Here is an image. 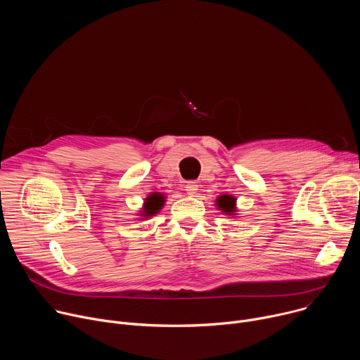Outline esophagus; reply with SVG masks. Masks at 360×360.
I'll use <instances>...</instances> for the list:
<instances>
[{"mask_svg": "<svg viewBox=\"0 0 360 360\" xmlns=\"http://www.w3.org/2000/svg\"><path fill=\"white\" fill-rule=\"evenodd\" d=\"M185 191H186L189 195L196 193V191H198V185H196V182H192V181L186 182V185H185Z\"/></svg>", "mask_w": 360, "mask_h": 360, "instance_id": "esophagus-1", "label": "esophagus"}]
</instances>
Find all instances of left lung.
<instances>
[{"mask_svg":"<svg viewBox=\"0 0 360 360\" xmlns=\"http://www.w3.org/2000/svg\"><path fill=\"white\" fill-rule=\"evenodd\" d=\"M217 207L219 211H222L225 215H235L236 210V198L231 195H221L217 199Z\"/></svg>","mask_w":360,"mask_h":360,"instance_id":"8db88e82","label":"left lung"}]
</instances>
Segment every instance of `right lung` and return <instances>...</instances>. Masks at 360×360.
Listing matches in <instances>:
<instances>
[{"label": "right lung", "mask_w": 360, "mask_h": 360, "mask_svg": "<svg viewBox=\"0 0 360 360\" xmlns=\"http://www.w3.org/2000/svg\"><path fill=\"white\" fill-rule=\"evenodd\" d=\"M164 195L162 193H150L143 203V211H142V217L143 218H149L153 217L155 214H158V211L164 207Z\"/></svg>", "instance_id": "obj_1"}]
</instances>
